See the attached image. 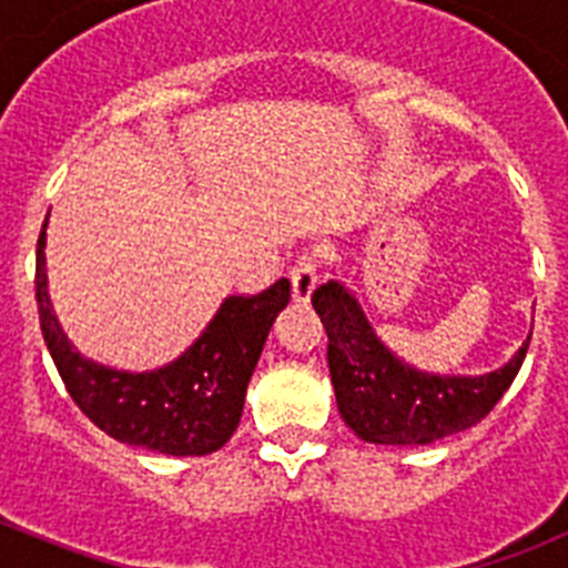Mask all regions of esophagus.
<instances>
[{
	"label": "esophagus",
	"instance_id": "1",
	"mask_svg": "<svg viewBox=\"0 0 568 568\" xmlns=\"http://www.w3.org/2000/svg\"><path fill=\"white\" fill-rule=\"evenodd\" d=\"M290 278H293V298L310 301V295H313V290L318 287V281H321L318 261H315V255H301V258L295 261V267H293V273H290Z\"/></svg>",
	"mask_w": 568,
	"mask_h": 568
}]
</instances>
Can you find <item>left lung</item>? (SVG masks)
I'll use <instances>...</instances> for the list:
<instances>
[{
  "mask_svg": "<svg viewBox=\"0 0 568 568\" xmlns=\"http://www.w3.org/2000/svg\"><path fill=\"white\" fill-rule=\"evenodd\" d=\"M313 307L329 338L338 413L366 444H433L484 420L518 375L531 338L529 333L509 364L486 375H433L400 361L375 335L358 298L341 281L321 284Z\"/></svg>",
  "mask_w": 568,
  "mask_h": 568,
  "instance_id": "obj_1",
  "label": "left lung"
}]
</instances>
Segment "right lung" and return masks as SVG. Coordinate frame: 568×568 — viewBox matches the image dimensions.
<instances>
[{"mask_svg":"<svg viewBox=\"0 0 568 568\" xmlns=\"http://www.w3.org/2000/svg\"><path fill=\"white\" fill-rule=\"evenodd\" d=\"M48 227V219H44ZM44 227L37 244V304L44 344L64 389L110 438L153 453L210 455L233 438L244 395L290 281L258 295H230L187 353L150 373H124L84 358L59 327L44 273Z\"/></svg>","mask_w":568,"mask_h":568,"instance_id":"obj_1","label":"right lung"}]
</instances>
